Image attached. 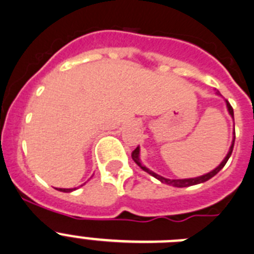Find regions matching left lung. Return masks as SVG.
<instances>
[{
  "mask_svg": "<svg viewBox=\"0 0 254 254\" xmlns=\"http://www.w3.org/2000/svg\"><path fill=\"white\" fill-rule=\"evenodd\" d=\"M226 107H228V112L229 114L234 118V112H233V107L230 104H229V102H226ZM234 141H235V132H234V137H233V142H232V146H230V149H229V152L228 155L225 156V159H224L223 161H221V164H220L219 167L215 168L214 170H211L210 173H207V174H203V176L201 177H196V178H188V179H168V178H164V177L159 176V174H156V173H154L152 170H150L149 168H146L145 165H143L142 163H141L140 160V147H136V149L132 151V159H133V161L136 164H137L138 167L141 168L142 170H145L146 173H149L150 176H152L154 178L159 179V181L161 182V183H165V185H169V186H173V187H178V188H183V187H190V186H194V185H199V183H203V182L208 181V179H211L214 176H216L217 173L220 172V170L223 169L224 167H225L226 161L229 160V158H230V155H232L233 152V147H234Z\"/></svg>",
  "mask_w": 254,
  "mask_h": 254,
  "instance_id": "obj_1",
  "label": "left lung"
}]
</instances>
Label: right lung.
I'll return each mask as SVG.
<instances>
[{
    "label": "right lung",
    "instance_id": "obj_1",
    "mask_svg": "<svg viewBox=\"0 0 254 254\" xmlns=\"http://www.w3.org/2000/svg\"><path fill=\"white\" fill-rule=\"evenodd\" d=\"M76 188H60L58 190H61V192H72V190H75Z\"/></svg>",
    "mask_w": 254,
    "mask_h": 254
}]
</instances>
